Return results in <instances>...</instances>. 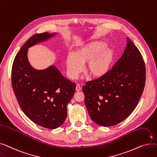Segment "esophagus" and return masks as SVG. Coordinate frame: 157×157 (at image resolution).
I'll use <instances>...</instances> for the list:
<instances>
[{
	"label": "esophagus",
	"mask_w": 157,
	"mask_h": 157,
	"mask_svg": "<svg viewBox=\"0 0 157 157\" xmlns=\"http://www.w3.org/2000/svg\"><path fill=\"white\" fill-rule=\"evenodd\" d=\"M81 90V86H80V85L79 84H77L76 85V91H80V90Z\"/></svg>",
	"instance_id": "esophagus-1"
}]
</instances>
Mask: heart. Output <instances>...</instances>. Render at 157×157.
I'll list each match as a JSON object with an SVG mask.
<instances>
[{"mask_svg":"<svg viewBox=\"0 0 157 157\" xmlns=\"http://www.w3.org/2000/svg\"><path fill=\"white\" fill-rule=\"evenodd\" d=\"M106 44L102 41H94L80 48L66 59L68 76L76 79L83 71V65L87 63L86 71L94 78H100L108 72L114 59V51L105 48Z\"/></svg>","mask_w":157,"mask_h":157,"instance_id":"obj_1","label":"heart"}]
</instances>
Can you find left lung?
Listing matches in <instances>:
<instances>
[{
    "mask_svg": "<svg viewBox=\"0 0 157 157\" xmlns=\"http://www.w3.org/2000/svg\"><path fill=\"white\" fill-rule=\"evenodd\" d=\"M146 67L136 45L127 37L120 59L104 76L86 82L83 86L88 114L97 124L116 125L137 106L143 92Z\"/></svg>",
    "mask_w": 157,
    "mask_h": 157,
    "instance_id": "obj_1",
    "label": "left lung"
}]
</instances>
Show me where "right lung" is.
Returning a JSON list of instances; mask_svg holds the SVG:
<instances>
[{
  "mask_svg": "<svg viewBox=\"0 0 157 157\" xmlns=\"http://www.w3.org/2000/svg\"><path fill=\"white\" fill-rule=\"evenodd\" d=\"M54 35L44 32L32 36L16 54L11 71L12 87L21 110L37 125L49 129L65 121L67 105L76 85L55 66L44 71L33 69L27 53L29 47Z\"/></svg>",
  "mask_w": 157,
  "mask_h": 157,
  "instance_id": "obj_1",
  "label": "right lung"
}]
</instances>
